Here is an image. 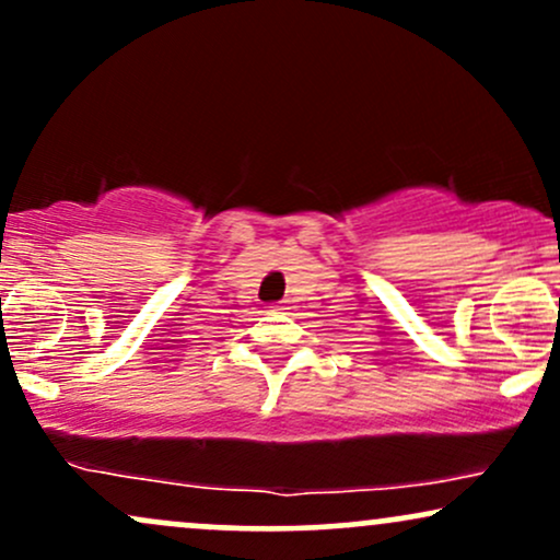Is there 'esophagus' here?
Masks as SVG:
<instances>
[{
  "label": "esophagus",
  "instance_id": "1",
  "mask_svg": "<svg viewBox=\"0 0 560 560\" xmlns=\"http://www.w3.org/2000/svg\"><path fill=\"white\" fill-rule=\"evenodd\" d=\"M273 311H284V307H281V305H273Z\"/></svg>",
  "mask_w": 560,
  "mask_h": 560
}]
</instances>
